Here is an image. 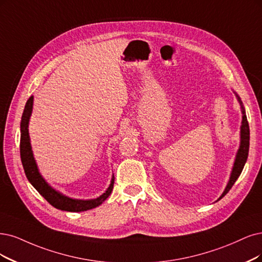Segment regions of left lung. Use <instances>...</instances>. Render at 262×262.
I'll use <instances>...</instances> for the list:
<instances>
[{"mask_svg":"<svg viewBox=\"0 0 262 262\" xmlns=\"http://www.w3.org/2000/svg\"><path fill=\"white\" fill-rule=\"evenodd\" d=\"M238 98V97H237ZM238 101L241 102L239 98ZM242 104V102H241ZM242 112H243V121H242V127H241V146L239 149L237 151L236 154V159L234 162V166L233 169H232V173H231V177L230 180L228 182V186L226 188V190L222 193V195L219 198L222 199L224 198L227 193L230 191V189L232 188V186L234 185V182L236 181V179L239 177L242 170L244 168L245 163L247 161V157H248V150H249V126H248V122H247V118H246V114H245V110L243 108V105H242Z\"/></svg>","mask_w":262,"mask_h":262,"instance_id":"left-lung-1","label":"left lung"}]
</instances>
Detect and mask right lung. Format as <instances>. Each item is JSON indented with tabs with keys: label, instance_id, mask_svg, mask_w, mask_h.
I'll return each instance as SVG.
<instances>
[{
	"label": "right lung",
	"instance_id": "add662e5",
	"mask_svg": "<svg viewBox=\"0 0 262 262\" xmlns=\"http://www.w3.org/2000/svg\"><path fill=\"white\" fill-rule=\"evenodd\" d=\"M32 105H33V96H31L26 103L25 110L21 116V123H20V158H21V163H23V166H24L28 180L30 181V183L36 189V191L40 193V194L48 203H50L51 205H53L57 209L75 212V211L89 210L102 204V202L105 201V199L111 194L113 185H114V176L112 177L110 187L102 195H100L99 198H97L95 200H87V201L73 200L68 196H64L61 194V193L57 192L56 190H54L53 188L48 186L46 181L42 178L40 172H38L36 163L33 158L30 138H29V132H28V124L32 112Z\"/></svg>",
	"mask_w": 262,
	"mask_h": 262
}]
</instances>
